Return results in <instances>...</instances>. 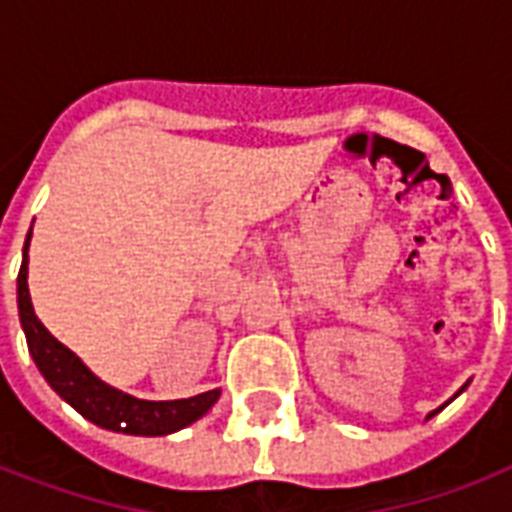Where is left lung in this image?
<instances>
[{"instance_id": "left-lung-1", "label": "left lung", "mask_w": 512, "mask_h": 512, "mask_svg": "<svg viewBox=\"0 0 512 512\" xmlns=\"http://www.w3.org/2000/svg\"><path fill=\"white\" fill-rule=\"evenodd\" d=\"M462 390H465V387H462ZM462 390H459V392H462ZM443 406H446V403H443ZM443 406H441V408H443ZM441 408H435L433 414H438V411H441ZM433 414H430V417H433Z\"/></svg>"}]
</instances>
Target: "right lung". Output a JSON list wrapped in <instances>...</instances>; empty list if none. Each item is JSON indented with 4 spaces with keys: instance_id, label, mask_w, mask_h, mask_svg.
<instances>
[{
    "instance_id": "obj_1",
    "label": "right lung",
    "mask_w": 512,
    "mask_h": 512,
    "mask_svg": "<svg viewBox=\"0 0 512 512\" xmlns=\"http://www.w3.org/2000/svg\"><path fill=\"white\" fill-rule=\"evenodd\" d=\"M29 240L23 245V264L18 272V310L21 326L26 331V344L37 368L47 379V384L61 395L71 408L90 419L93 425L128 435H168L181 427L192 425L208 408L219 400L221 390H208L202 395L184 400H138L128 392H120L104 384L82 360L63 347L39 318L34 315L29 296Z\"/></svg>"
}]
</instances>
